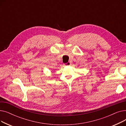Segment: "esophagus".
Here are the masks:
<instances>
[{
    "mask_svg": "<svg viewBox=\"0 0 126 126\" xmlns=\"http://www.w3.org/2000/svg\"><path fill=\"white\" fill-rule=\"evenodd\" d=\"M64 65H65V66H68V65H70V62H68L66 63H65Z\"/></svg>",
    "mask_w": 126,
    "mask_h": 126,
    "instance_id": "1",
    "label": "esophagus"
}]
</instances>
